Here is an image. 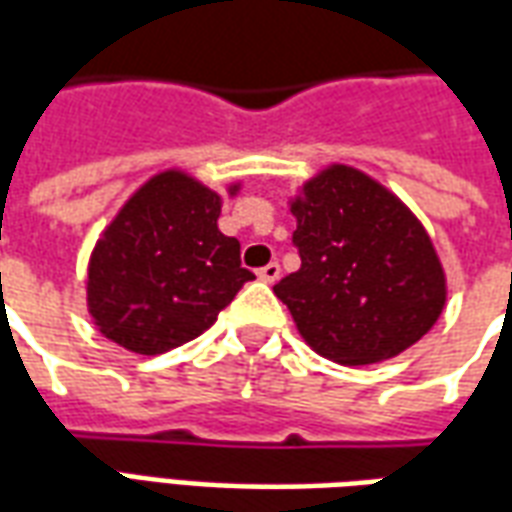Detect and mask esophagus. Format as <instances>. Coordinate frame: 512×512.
Masks as SVG:
<instances>
[{"instance_id": "1", "label": "esophagus", "mask_w": 512, "mask_h": 512, "mask_svg": "<svg viewBox=\"0 0 512 512\" xmlns=\"http://www.w3.org/2000/svg\"><path fill=\"white\" fill-rule=\"evenodd\" d=\"M257 280L274 285V282L280 280V266H277V263H268V266H263L260 271H257Z\"/></svg>"}]
</instances>
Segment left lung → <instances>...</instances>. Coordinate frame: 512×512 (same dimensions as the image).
<instances>
[{"label":"left lung","instance_id":"obj_1","mask_svg":"<svg viewBox=\"0 0 512 512\" xmlns=\"http://www.w3.org/2000/svg\"><path fill=\"white\" fill-rule=\"evenodd\" d=\"M302 266L274 285L316 355L368 366L421 341L446 305V271L416 213L366 171L330 163L288 199Z\"/></svg>","mask_w":512,"mask_h":512}]
</instances>
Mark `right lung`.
Instances as JSON below:
<instances>
[{"instance_id":"right-lung-1","label":"right lung","mask_w":512,"mask_h":512,"mask_svg":"<svg viewBox=\"0 0 512 512\" xmlns=\"http://www.w3.org/2000/svg\"><path fill=\"white\" fill-rule=\"evenodd\" d=\"M241 182L227 185L238 196ZM224 196L194 174L166 169L138 185L96 238L85 305L107 341L163 355L199 338L241 285V244L219 230Z\"/></svg>"}]
</instances>
